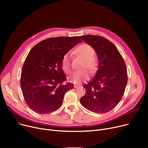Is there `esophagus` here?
<instances>
[{
	"label": "esophagus",
	"instance_id": "34e87169",
	"mask_svg": "<svg viewBox=\"0 0 148 148\" xmlns=\"http://www.w3.org/2000/svg\"><path fill=\"white\" fill-rule=\"evenodd\" d=\"M74 88H79L80 86H77V85H74Z\"/></svg>",
	"mask_w": 148,
	"mask_h": 148
}]
</instances>
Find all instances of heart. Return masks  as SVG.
<instances>
[{
	"label": "heart",
	"instance_id": "b5f03b06",
	"mask_svg": "<svg viewBox=\"0 0 148 148\" xmlns=\"http://www.w3.org/2000/svg\"><path fill=\"white\" fill-rule=\"evenodd\" d=\"M75 51L77 55L84 60L81 66V68L83 69L73 72L69 76V79L72 83L79 84L82 81L87 80L89 79V74L85 69H87L90 73H94L96 69L97 64L95 59L93 58L95 51L90 45L86 44H82L77 47ZM62 68L66 73H69L71 71V64L68 54H65L62 58Z\"/></svg>",
	"mask_w": 148,
	"mask_h": 148
}]
</instances>
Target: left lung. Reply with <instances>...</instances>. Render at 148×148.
I'll return each instance as SVG.
<instances>
[{"label": "left lung", "instance_id": "obj_1", "mask_svg": "<svg viewBox=\"0 0 148 148\" xmlns=\"http://www.w3.org/2000/svg\"><path fill=\"white\" fill-rule=\"evenodd\" d=\"M80 38L94 49L99 62L95 77L84 85L86 92L80 102L92 112H108L118 105L125 92L128 81L125 63L116 47L107 39L91 35Z\"/></svg>", "mask_w": 148, "mask_h": 148}]
</instances>
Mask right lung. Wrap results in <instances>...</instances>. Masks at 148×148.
I'll use <instances>...</instances> for the list:
<instances>
[{"label":"right lung","mask_w":148,"mask_h":148,"mask_svg":"<svg viewBox=\"0 0 148 148\" xmlns=\"http://www.w3.org/2000/svg\"><path fill=\"white\" fill-rule=\"evenodd\" d=\"M82 42L79 36L50 38L30 51L22 68L20 84L31 110L43 114L62 106L65 93L74 88L72 83L64 84L66 77L62 68V58Z\"/></svg>","instance_id":"add662e5"}]
</instances>
